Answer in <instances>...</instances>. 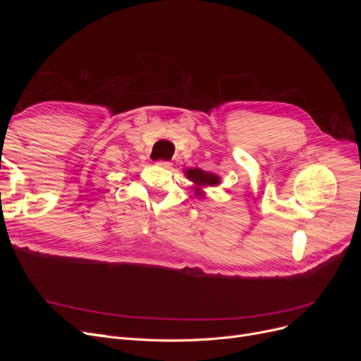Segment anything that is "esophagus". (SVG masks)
Returning a JSON list of instances; mask_svg holds the SVG:
<instances>
[{"instance_id":"1","label":"esophagus","mask_w":361,"mask_h":361,"mask_svg":"<svg viewBox=\"0 0 361 361\" xmlns=\"http://www.w3.org/2000/svg\"><path fill=\"white\" fill-rule=\"evenodd\" d=\"M155 164H157V166L162 167V169H170L171 167V162L170 161H164V159H158Z\"/></svg>"}]
</instances>
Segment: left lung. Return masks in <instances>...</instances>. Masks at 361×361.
<instances>
[{
    "instance_id": "left-lung-1",
    "label": "left lung",
    "mask_w": 361,
    "mask_h": 361,
    "mask_svg": "<svg viewBox=\"0 0 361 361\" xmlns=\"http://www.w3.org/2000/svg\"><path fill=\"white\" fill-rule=\"evenodd\" d=\"M187 176L194 183L200 185V187H214V185L220 183V178H218L216 174L203 171L200 169H190V170H187Z\"/></svg>"
}]
</instances>
